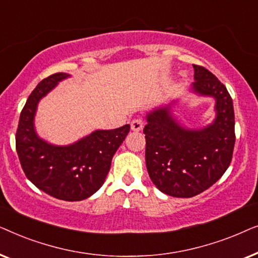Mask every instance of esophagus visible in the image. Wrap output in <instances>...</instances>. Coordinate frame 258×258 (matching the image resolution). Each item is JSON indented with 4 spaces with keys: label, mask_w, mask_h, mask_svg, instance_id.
I'll return each mask as SVG.
<instances>
[{
    "label": "esophagus",
    "mask_w": 258,
    "mask_h": 258,
    "mask_svg": "<svg viewBox=\"0 0 258 258\" xmlns=\"http://www.w3.org/2000/svg\"><path fill=\"white\" fill-rule=\"evenodd\" d=\"M130 126H132V130L134 132H140V130L143 129V121L142 118H134L132 122H130Z\"/></svg>",
    "instance_id": "1"
}]
</instances>
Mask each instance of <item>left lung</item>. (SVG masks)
Segmentation results:
<instances>
[{
    "label": "left lung",
    "mask_w": 258,
    "mask_h": 258,
    "mask_svg": "<svg viewBox=\"0 0 258 258\" xmlns=\"http://www.w3.org/2000/svg\"><path fill=\"white\" fill-rule=\"evenodd\" d=\"M194 67L189 91L215 100L214 121L202 128H188L174 115L175 103L148 111L146 164L151 181L160 191L188 199L210 188L222 177L232 158L235 146V115L227 88L214 74Z\"/></svg>",
    "instance_id": "obj_1"
}]
</instances>
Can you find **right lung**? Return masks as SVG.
I'll return each mask as SVG.
<instances>
[{
    "instance_id": "right-lung-1",
    "label": "right lung",
    "mask_w": 258,
    "mask_h": 258,
    "mask_svg": "<svg viewBox=\"0 0 258 258\" xmlns=\"http://www.w3.org/2000/svg\"><path fill=\"white\" fill-rule=\"evenodd\" d=\"M69 74L57 73L42 80L29 95L20 115L16 151L27 178L55 199L82 201L103 185L111 160L130 125L95 130L68 146H56L38 136L35 128L37 105Z\"/></svg>"
}]
</instances>
